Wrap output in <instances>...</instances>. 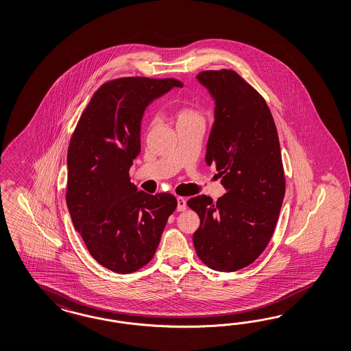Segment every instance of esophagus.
Masks as SVG:
<instances>
[{"mask_svg":"<svg viewBox=\"0 0 351 351\" xmlns=\"http://www.w3.org/2000/svg\"><path fill=\"white\" fill-rule=\"evenodd\" d=\"M186 209V200L182 197H178V210H185Z\"/></svg>","mask_w":351,"mask_h":351,"instance_id":"esophagus-1","label":"esophagus"}]
</instances>
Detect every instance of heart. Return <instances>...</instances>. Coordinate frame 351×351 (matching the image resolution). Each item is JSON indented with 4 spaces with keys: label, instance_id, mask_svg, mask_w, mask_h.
<instances>
[{
    "label": "heart",
    "instance_id": "b5f03b06",
    "mask_svg": "<svg viewBox=\"0 0 351 351\" xmlns=\"http://www.w3.org/2000/svg\"><path fill=\"white\" fill-rule=\"evenodd\" d=\"M189 120H203L202 114L191 107H182L178 111V123L189 121Z\"/></svg>",
    "mask_w": 351,
    "mask_h": 351
}]
</instances>
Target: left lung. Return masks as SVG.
Instances as JSON below:
<instances>
[{
	"mask_svg": "<svg viewBox=\"0 0 351 351\" xmlns=\"http://www.w3.org/2000/svg\"><path fill=\"white\" fill-rule=\"evenodd\" d=\"M197 79L215 99L206 162L225 186L217 202L198 195L193 243L200 261L221 272L252 265L274 235L285 197L281 148L265 98L234 70H207Z\"/></svg>",
	"mask_w": 351,
	"mask_h": 351,
	"instance_id": "left-lung-1",
	"label": "left lung"
}]
</instances>
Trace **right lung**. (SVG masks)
<instances>
[{"mask_svg":"<svg viewBox=\"0 0 351 351\" xmlns=\"http://www.w3.org/2000/svg\"><path fill=\"white\" fill-rule=\"evenodd\" d=\"M182 83L144 76L119 77L92 95L67 149V208L90 256L116 274L151 261L178 200L138 191L129 170L141 153L147 106Z\"/></svg>","mask_w":351,"mask_h":351,"instance_id":"obj_1","label":"right lung"}]
</instances>
